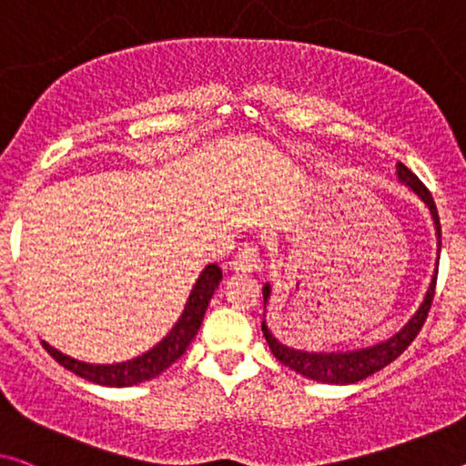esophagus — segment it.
I'll return each mask as SVG.
<instances>
[{"instance_id": "1", "label": "esophagus", "mask_w": 466, "mask_h": 466, "mask_svg": "<svg viewBox=\"0 0 466 466\" xmlns=\"http://www.w3.org/2000/svg\"><path fill=\"white\" fill-rule=\"evenodd\" d=\"M259 266H261V255H259V248H257L253 242L242 245L232 259V268L240 269V272H255V269H259Z\"/></svg>"}]
</instances>
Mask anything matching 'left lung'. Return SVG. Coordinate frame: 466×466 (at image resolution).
<instances>
[{
  "mask_svg": "<svg viewBox=\"0 0 466 466\" xmlns=\"http://www.w3.org/2000/svg\"><path fill=\"white\" fill-rule=\"evenodd\" d=\"M398 177L404 182L406 186L419 194V197L425 200V205L429 207V211L433 215L435 221V230H437V238H441V226H440V215H437V207L435 200L431 197V192L425 184L420 182L414 173L408 169L404 163L398 165ZM441 247V242H440ZM435 284H437V272L433 276L431 287L427 290V297L419 311L412 316V320L408 322L404 329H401L398 335H393L389 341L379 343L374 347H368V350H360V351H345V353H309V351H301L295 350L293 343H289L287 339H282L278 332L269 330L266 322H261V330L263 337L269 345V350L276 356V360H280L284 366H289L290 370L303 374L311 380H318V383H330V385H347V383H358L370 374L379 372L380 368H385L387 364H391L393 360H398L401 353H404L410 343L419 337V332L422 326L427 322L429 309H431L433 297H435ZM269 301V284L263 287V308Z\"/></svg>",
  "mask_w": 466,
  "mask_h": 466,
  "instance_id": "left-lung-1",
  "label": "left lung"
}]
</instances>
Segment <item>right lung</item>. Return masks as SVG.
Returning a JSON list of instances; mask_svg holds the SVG:
<instances>
[{
	"label": "right lung",
	"instance_id": "obj_1",
	"mask_svg": "<svg viewBox=\"0 0 466 466\" xmlns=\"http://www.w3.org/2000/svg\"><path fill=\"white\" fill-rule=\"evenodd\" d=\"M221 280V269L211 263L203 269V274L198 276L197 284H194L192 293L188 297V303H186L184 314L179 316L177 324L173 326L169 335H167L161 343L152 347L150 351L142 353L140 358L129 360V362L121 364H108V366H98V364H86L79 362V360L68 358L58 350H54L52 345L41 341L46 347V351L58 362L65 366L66 370L77 374V377L92 380V383L106 385V387H129L144 383V380H150L158 377V374L165 372L176 360L182 356V353L188 350L192 339L197 337L200 329V322H203L207 305H209L211 297L218 289Z\"/></svg>",
	"mask_w": 466,
	"mask_h": 466
}]
</instances>
